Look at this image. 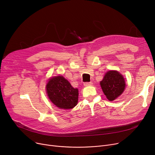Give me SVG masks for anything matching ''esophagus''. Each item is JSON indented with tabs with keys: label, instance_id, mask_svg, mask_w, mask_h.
Returning <instances> with one entry per match:
<instances>
[{
	"label": "esophagus",
	"instance_id": "esophagus-1",
	"mask_svg": "<svg viewBox=\"0 0 155 155\" xmlns=\"http://www.w3.org/2000/svg\"><path fill=\"white\" fill-rule=\"evenodd\" d=\"M92 84H93V83H91V82H86V83H84V86H92Z\"/></svg>",
	"mask_w": 155,
	"mask_h": 155
}]
</instances>
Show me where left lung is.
Here are the masks:
<instances>
[{
  "mask_svg": "<svg viewBox=\"0 0 155 155\" xmlns=\"http://www.w3.org/2000/svg\"><path fill=\"white\" fill-rule=\"evenodd\" d=\"M101 89L107 99L110 101L115 100L123 93L126 83L123 76L117 71L107 72L100 82Z\"/></svg>",
  "mask_w": 155,
  "mask_h": 155,
  "instance_id": "left-lung-1",
  "label": "left lung"
}]
</instances>
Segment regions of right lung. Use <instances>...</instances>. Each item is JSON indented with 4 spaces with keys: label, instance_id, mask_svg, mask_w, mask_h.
<instances>
[{
    "label": "right lung",
    "instance_id": "add662e5",
    "mask_svg": "<svg viewBox=\"0 0 155 155\" xmlns=\"http://www.w3.org/2000/svg\"><path fill=\"white\" fill-rule=\"evenodd\" d=\"M46 88L49 99L57 107L62 109H71L77 105L78 90L74 88L63 76L51 78Z\"/></svg>",
    "mask_w": 155,
    "mask_h": 155
}]
</instances>
